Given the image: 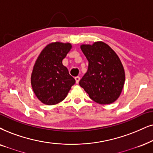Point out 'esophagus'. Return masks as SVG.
<instances>
[{"label": "esophagus", "mask_w": 153, "mask_h": 153, "mask_svg": "<svg viewBox=\"0 0 153 153\" xmlns=\"http://www.w3.org/2000/svg\"><path fill=\"white\" fill-rule=\"evenodd\" d=\"M75 82H76L77 84H78V83L79 82V81H80V78L79 76H76L75 78Z\"/></svg>", "instance_id": "esophagus-1"}]
</instances>
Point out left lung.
<instances>
[{
  "instance_id": "1",
  "label": "left lung",
  "mask_w": 153,
  "mask_h": 153,
  "mask_svg": "<svg viewBox=\"0 0 153 153\" xmlns=\"http://www.w3.org/2000/svg\"><path fill=\"white\" fill-rule=\"evenodd\" d=\"M80 49L88 59V71L79 82L93 101L109 104L119 97L125 82L121 61L110 46L103 42L82 44Z\"/></svg>"
}]
</instances>
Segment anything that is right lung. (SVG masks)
I'll list each match as a JSON object with an SVG mask.
<instances>
[{
	"mask_svg": "<svg viewBox=\"0 0 153 153\" xmlns=\"http://www.w3.org/2000/svg\"><path fill=\"white\" fill-rule=\"evenodd\" d=\"M70 43L53 42L42 50L36 60L31 84L39 101L54 105L65 99L75 80L63 65V59L70 51Z\"/></svg>",
	"mask_w": 153,
	"mask_h": 153,
	"instance_id": "obj_1",
	"label": "right lung"
}]
</instances>
